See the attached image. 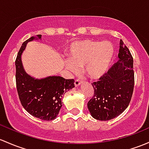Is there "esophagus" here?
Returning <instances> with one entry per match:
<instances>
[{
    "label": "esophagus",
    "mask_w": 149,
    "mask_h": 149,
    "mask_svg": "<svg viewBox=\"0 0 149 149\" xmlns=\"http://www.w3.org/2000/svg\"><path fill=\"white\" fill-rule=\"evenodd\" d=\"M81 83H82V81H81V80H79V79H76L75 80V82H74L75 86H79Z\"/></svg>",
    "instance_id": "esophagus-1"
}]
</instances>
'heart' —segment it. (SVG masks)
<instances>
[{
    "mask_svg": "<svg viewBox=\"0 0 149 149\" xmlns=\"http://www.w3.org/2000/svg\"><path fill=\"white\" fill-rule=\"evenodd\" d=\"M115 48L111 42L82 40L72 43L67 50L69 63L66 67L70 71L77 73L84 68L89 78L97 79L107 72L111 64Z\"/></svg>",
    "mask_w": 149,
    "mask_h": 149,
    "instance_id": "b5f03b06",
    "label": "heart"
}]
</instances>
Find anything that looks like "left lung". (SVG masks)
<instances>
[{
  "label": "left lung",
  "instance_id": "1",
  "mask_svg": "<svg viewBox=\"0 0 149 149\" xmlns=\"http://www.w3.org/2000/svg\"><path fill=\"white\" fill-rule=\"evenodd\" d=\"M118 58V61L107 73L91 84L94 93L88 102V109L97 120L116 118L124 111L131 101L134 88V59L121 40Z\"/></svg>",
  "mask_w": 149,
  "mask_h": 149
}]
</instances>
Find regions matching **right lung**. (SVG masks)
<instances>
[{"mask_svg":"<svg viewBox=\"0 0 149 149\" xmlns=\"http://www.w3.org/2000/svg\"><path fill=\"white\" fill-rule=\"evenodd\" d=\"M41 38V35H38ZM36 39L32 36L23 42L15 59V81L18 97L23 107L31 115L44 120L56 118L62 107V97L75 87L74 80L61 76H48L36 79L26 73L21 62V54L28 42Z\"/></svg>","mask_w":149,"mask_h":149,"instance_id":"1","label":"right lung"}]
</instances>
